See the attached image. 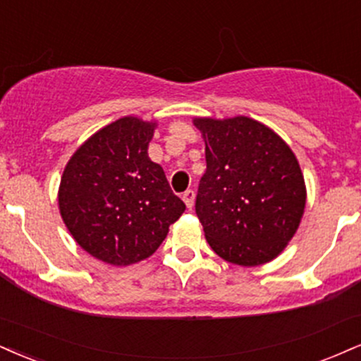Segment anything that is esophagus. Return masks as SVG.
Returning a JSON list of instances; mask_svg holds the SVG:
<instances>
[{
	"label": "esophagus",
	"instance_id": "esophagus-1",
	"mask_svg": "<svg viewBox=\"0 0 361 361\" xmlns=\"http://www.w3.org/2000/svg\"><path fill=\"white\" fill-rule=\"evenodd\" d=\"M183 202L188 208L193 207V203H195V192H193V190H186V192L183 193Z\"/></svg>",
	"mask_w": 361,
	"mask_h": 361
}]
</instances>
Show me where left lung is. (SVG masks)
I'll list each match as a JSON object with an SVG mask.
<instances>
[{"instance_id":"1","label":"left lung","mask_w":361,"mask_h":361,"mask_svg":"<svg viewBox=\"0 0 361 361\" xmlns=\"http://www.w3.org/2000/svg\"><path fill=\"white\" fill-rule=\"evenodd\" d=\"M207 171L195 210L216 255L254 267L276 259L301 224L306 185L284 139L245 116L195 117Z\"/></svg>"}]
</instances>
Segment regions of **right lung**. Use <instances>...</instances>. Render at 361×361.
<instances>
[{"label":"right lung","instance_id":"right-lung-1","mask_svg":"<svg viewBox=\"0 0 361 361\" xmlns=\"http://www.w3.org/2000/svg\"><path fill=\"white\" fill-rule=\"evenodd\" d=\"M156 123L126 116L99 129L63 169L59 208L75 242L111 266L153 255L185 203L147 156Z\"/></svg>","mask_w":361,"mask_h":361}]
</instances>
